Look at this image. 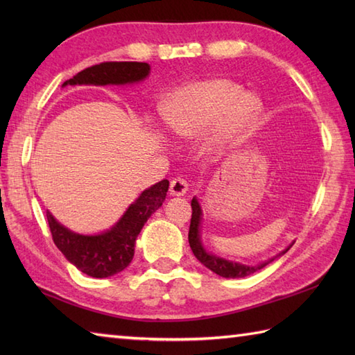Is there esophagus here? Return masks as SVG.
<instances>
[{
  "label": "esophagus",
  "mask_w": 355,
  "mask_h": 355,
  "mask_svg": "<svg viewBox=\"0 0 355 355\" xmlns=\"http://www.w3.org/2000/svg\"><path fill=\"white\" fill-rule=\"evenodd\" d=\"M187 189H189V184H187L186 178L175 177L171 180V186H169L171 195H184Z\"/></svg>",
  "instance_id": "obj_1"
}]
</instances>
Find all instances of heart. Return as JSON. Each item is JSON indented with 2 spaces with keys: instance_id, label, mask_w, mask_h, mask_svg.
Returning a JSON list of instances; mask_svg holds the SVG:
<instances>
[{
  "instance_id": "obj_1",
  "label": "heart",
  "mask_w": 355,
  "mask_h": 355,
  "mask_svg": "<svg viewBox=\"0 0 355 355\" xmlns=\"http://www.w3.org/2000/svg\"><path fill=\"white\" fill-rule=\"evenodd\" d=\"M241 88L230 80H210L186 87L173 94L163 108V122L173 137H195L221 116V139H230L252 123L258 102L239 96Z\"/></svg>"
}]
</instances>
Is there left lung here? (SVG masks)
Segmentation results:
<instances>
[{
  "label": "left lung",
  "mask_w": 355,
  "mask_h": 355,
  "mask_svg": "<svg viewBox=\"0 0 355 355\" xmlns=\"http://www.w3.org/2000/svg\"><path fill=\"white\" fill-rule=\"evenodd\" d=\"M192 218H191V227H189V245L192 248V252L195 254V258H197L202 266L207 267L209 270H212L214 273L220 275L223 277H232V279H236V277H245L248 275L254 273V271H258L261 268H263L266 266L273 261H266L262 263H258V266L254 267H248V266H243V263H236V262H230V261H225L221 258H216L214 254H209L205 248H202L201 243H200V221H201V207L198 205L197 198H192ZM290 250V247L284 250L282 253H286Z\"/></svg>",
  "instance_id": "8db88e82"
}]
</instances>
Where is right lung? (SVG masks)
<instances>
[{"mask_svg":"<svg viewBox=\"0 0 355 355\" xmlns=\"http://www.w3.org/2000/svg\"><path fill=\"white\" fill-rule=\"evenodd\" d=\"M148 73L149 65L146 62H102L79 71L76 76L64 82V85L130 84L145 79ZM168 187V180L150 186L128 207L114 227L94 236L70 232L47 212L53 243L67 259L88 276L108 277L117 275L131 263L135 239L148 218L163 205Z\"/></svg>","mask_w":355,"mask_h":355,"instance_id":"obj_1","label":"right lung"}]
</instances>
